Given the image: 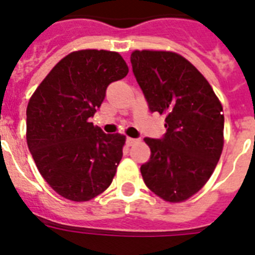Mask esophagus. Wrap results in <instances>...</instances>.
I'll use <instances>...</instances> for the list:
<instances>
[{
  "mask_svg": "<svg viewBox=\"0 0 255 255\" xmlns=\"http://www.w3.org/2000/svg\"><path fill=\"white\" fill-rule=\"evenodd\" d=\"M139 141V139H134V138H126V144L129 145V147H131V145H134V144H136Z\"/></svg>",
  "mask_w": 255,
  "mask_h": 255,
  "instance_id": "obj_1",
  "label": "esophagus"
}]
</instances>
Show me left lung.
<instances>
[{
	"label": "left lung",
	"instance_id": "1",
	"mask_svg": "<svg viewBox=\"0 0 255 255\" xmlns=\"http://www.w3.org/2000/svg\"><path fill=\"white\" fill-rule=\"evenodd\" d=\"M131 66L150 112L166 115V132L145 138L150 158L141 164L145 185L167 202L203 188L224 147L222 106L202 74L177 53L134 51Z\"/></svg>",
	"mask_w": 255,
	"mask_h": 255
}]
</instances>
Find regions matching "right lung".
Listing matches in <instances>:
<instances>
[{
  "label": "right lung",
  "mask_w": 255,
  "mask_h": 255,
  "mask_svg": "<svg viewBox=\"0 0 255 255\" xmlns=\"http://www.w3.org/2000/svg\"><path fill=\"white\" fill-rule=\"evenodd\" d=\"M129 73L117 52L84 49L64 57L31 96L26 141L43 179L61 197L87 202L111 185L125 136L89 123L111 83Z\"/></svg>",
  "instance_id": "right-lung-1"
}]
</instances>
